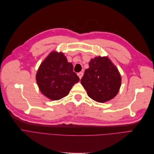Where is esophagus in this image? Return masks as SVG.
I'll return each mask as SVG.
<instances>
[{
    "label": "esophagus",
    "mask_w": 154,
    "mask_h": 154,
    "mask_svg": "<svg viewBox=\"0 0 154 154\" xmlns=\"http://www.w3.org/2000/svg\"><path fill=\"white\" fill-rule=\"evenodd\" d=\"M77 75H78V76H79V79H82V78L83 76V72H79L78 73Z\"/></svg>",
    "instance_id": "34e87169"
}]
</instances>
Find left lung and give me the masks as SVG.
I'll list each match as a JSON object with an SVG mask.
<instances>
[{"label":"left lung","mask_w":154,"mask_h":154,"mask_svg":"<svg viewBox=\"0 0 154 154\" xmlns=\"http://www.w3.org/2000/svg\"><path fill=\"white\" fill-rule=\"evenodd\" d=\"M120 74L107 57H96L89 63L81 79L88 97L99 103L113 99L121 86Z\"/></svg>","instance_id":"1"}]
</instances>
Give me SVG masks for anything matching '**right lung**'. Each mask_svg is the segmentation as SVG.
Instances as JSON below:
<instances>
[{
    "label": "right lung",
    "mask_w": 154,
    "mask_h": 154,
    "mask_svg": "<svg viewBox=\"0 0 154 154\" xmlns=\"http://www.w3.org/2000/svg\"><path fill=\"white\" fill-rule=\"evenodd\" d=\"M79 81L73 71L72 63L62 53L51 52L42 61L36 74L41 93L52 100H59L69 94L72 86Z\"/></svg>",
    "instance_id": "right-lung-1"
}]
</instances>
